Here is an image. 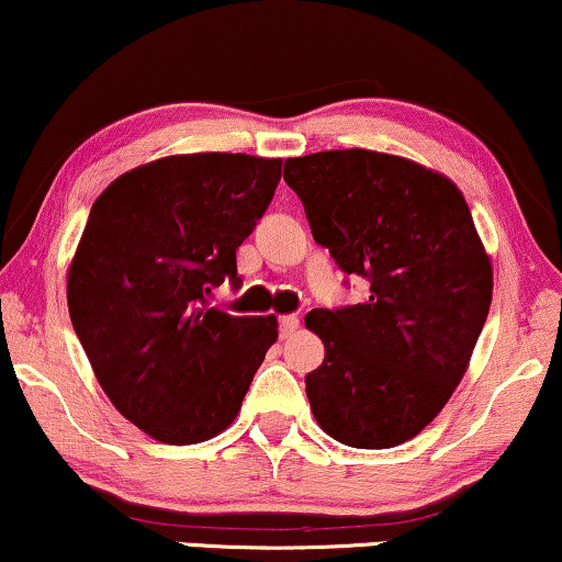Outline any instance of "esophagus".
I'll return each mask as SVG.
<instances>
[{
  "label": "esophagus",
  "instance_id": "obj_1",
  "mask_svg": "<svg viewBox=\"0 0 562 562\" xmlns=\"http://www.w3.org/2000/svg\"><path fill=\"white\" fill-rule=\"evenodd\" d=\"M296 327H299V317H296V315H281V317H279L281 338H289V335L294 333Z\"/></svg>",
  "mask_w": 562,
  "mask_h": 562
}]
</instances>
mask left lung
Wrapping results in <instances>:
<instances>
[{"mask_svg":"<svg viewBox=\"0 0 562 562\" xmlns=\"http://www.w3.org/2000/svg\"><path fill=\"white\" fill-rule=\"evenodd\" d=\"M283 180L315 243L369 281L363 302L304 317L325 344L304 376L312 413L346 447H397L447 405L491 310L468 201L443 175L369 149L286 159Z\"/></svg>","mask_w":562,"mask_h":562,"instance_id":"left-lung-1","label":"left lung"}]
</instances>
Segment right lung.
<instances>
[{
  "label": "right lung",
  "mask_w": 562,
  "mask_h": 562,
  "mask_svg": "<svg viewBox=\"0 0 562 562\" xmlns=\"http://www.w3.org/2000/svg\"><path fill=\"white\" fill-rule=\"evenodd\" d=\"M281 159L175 155L105 188L71 260L69 317L100 387L165 443L224 431L279 338L268 317L211 307L239 286L237 247L271 206Z\"/></svg>",
  "instance_id": "add662e5"
}]
</instances>
